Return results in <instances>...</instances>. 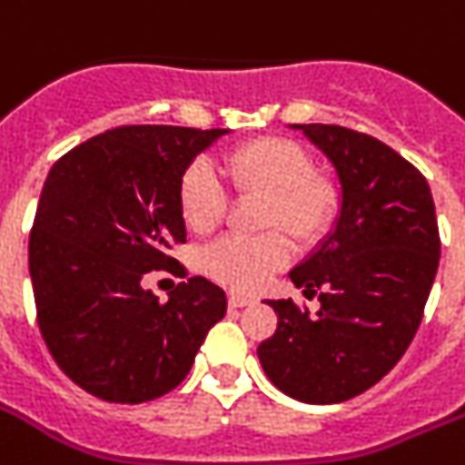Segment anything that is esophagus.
<instances>
[{"mask_svg":"<svg viewBox=\"0 0 465 465\" xmlns=\"http://www.w3.org/2000/svg\"><path fill=\"white\" fill-rule=\"evenodd\" d=\"M252 302H254L252 297H244V294H235V292L228 297V304L232 306V309H244V306H249Z\"/></svg>","mask_w":465,"mask_h":465,"instance_id":"esophagus-1","label":"esophagus"}]
</instances>
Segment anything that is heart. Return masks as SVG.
Here are the masks:
<instances>
[{"label": "heart", "instance_id": "obj_1", "mask_svg": "<svg viewBox=\"0 0 465 465\" xmlns=\"http://www.w3.org/2000/svg\"><path fill=\"white\" fill-rule=\"evenodd\" d=\"M237 190L263 194V228H285L302 244H316L330 232L340 211V190L316 171L304 144L285 137H261L242 144L228 159ZM180 211L190 230L206 235L223 223L230 194L209 159H194L178 185ZM292 259V244L282 232L244 237L225 235L202 249V271L240 292H254Z\"/></svg>", "mask_w": 465, "mask_h": 465}]
</instances>
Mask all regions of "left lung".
<instances>
[{
	"label": "left lung",
	"mask_w": 465,
	"mask_h": 465,
	"mask_svg": "<svg viewBox=\"0 0 465 465\" xmlns=\"http://www.w3.org/2000/svg\"><path fill=\"white\" fill-rule=\"evenodd\" d=\"M330 161L340 183L332 230L290 271L316 316L268 299L278 330L261 368L287 397L340 404L385 378L416 335L440 266L428 180L392 147L340 125H290Z\"/></svg>",
	"instance_id": "left-lung-1"
}]
</instances>
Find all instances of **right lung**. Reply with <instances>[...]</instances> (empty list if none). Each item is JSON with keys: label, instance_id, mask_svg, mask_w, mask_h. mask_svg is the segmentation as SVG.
<instances>
[{"label": "right lung", "instance_id": "obj_1", "mask_svg": "<svg viewBox=\"0 0 465 465\" xmlns=\"http://www.w3.org/2000/svg\"><path fill=\"white\" fill-rule=\"evenodd\" d=\"M230 130L128 125L61 156L42 187L28 263L40 332L78 387L114 404L163 397L185 380L228 297L206 278L168 302L142 287L185 242L178 185Z\"/></svg>", "mask_w": 465, "mask_h": 465}]
</instances>
